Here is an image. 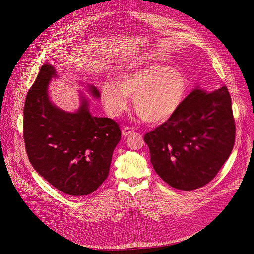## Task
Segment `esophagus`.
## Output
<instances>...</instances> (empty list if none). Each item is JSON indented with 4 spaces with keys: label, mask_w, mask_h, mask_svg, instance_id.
<instances>
[{
    "label": "esophagus",
    "mask_w": 254,
    "mask_h": 254,
    "mask_svg": "<svg viewBox=\"0 0 254 254\" xmlns=\"http://www.w3.org/2000/svg\"><path fill=\"white\" fill-rule=\"evenodd\" d=\"M135 130V128L134 127H125L124 128H123V135L126 137V136H128V135H130L132 131Z\"/></svg>",
    "instance_id": "esophagus-1"
}]
</instances>
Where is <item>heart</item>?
<instances>
[{"instance_id": "1", "label": "heart", "mask_w": 254, "mask_h": 254, "mask_svg": "<svg viewBox=\"0 0 254 254\" xmlns=\"http://www.w3.org/2000/svg\"><path fill=\"white\" fill-rule=\"evenodd\" d=\"M186 90V79L175 68L150 64L120 75L118 83L106 80L101 87L105 109L117 117L127 110L128 98L145 122L159 124L168 120L180 107Z\"/></svg>"}]
</instances>
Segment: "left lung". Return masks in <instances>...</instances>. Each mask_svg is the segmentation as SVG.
<instances>
[{
    "instance_id": "8db88e82",
    "label": "left lung",
    "mask_w": 254,
    "mask_h": 254,
    "mask_svg": "<svg viewBox=\"0 0 254 254\" xmlns=\"http://www.w3.org/2000/svg\"><path fill=\"white\" fill-rule=\"evenodd\" d=\"M232 99L225 85L207 92L196 86L166 123L147 132L153 169L181 190L202 188L216 176L235 145Z\"/></svg>"
}]
</instances>
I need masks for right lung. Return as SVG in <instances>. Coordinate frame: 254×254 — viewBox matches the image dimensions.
I'll use <instances>...</instances> for the list:
<instances>
[{"label":"right lung","mask_w":254,"mask_h":254,"mask_svg":"<svg viewBox=\"0 0 254 254\" xmlns=\"http://www.w3.org/2000/svg\"><path fill=\"white\" fill-rule=\"evenodd\" d=\"M58 76L51 64H44L28 91L23 108L25 150L34 169L56 189L69 195H87L108 177L122 131L113 119L92 116L81 93L76 112L53 105L48 85ZM88 90L100 99L96 86L89 84Z\"/></svg>","instance_id":"obj_1"}]
</instances>
